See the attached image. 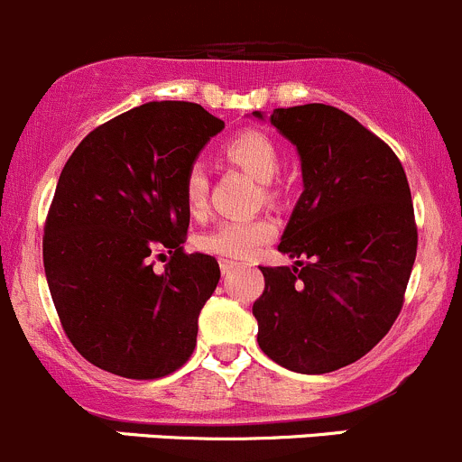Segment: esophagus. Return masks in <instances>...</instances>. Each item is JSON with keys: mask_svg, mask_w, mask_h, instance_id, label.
<instances>
[{"mask_svg": "<svg viewBox=\"0 0 462 462\" xmlns=\"http://www.w3.org/2000/svg\"><path fill=\"white\" fill-rule=\"evenodd\" d=\"M236 263H231V260H220V269H222V273H231L233 269H236Z\"/></svg>", "mask_w": 462, "mask_h": 462, "instance_id": "34e87169", "label": "esophagus"}]
</instances>
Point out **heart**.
<instances>
[{
    "label": "heart",
    "mask_w": 462,
    "mask_h": 462,
    "mask_svg": "<svg viewBox=\"0 0 462 462\" xmlns=\"http://www.w3.org/2000/svg\"><path fill=\"white\" fill-rule=\"evenodd\" d=\"M225 155L260 184H269L278 175L282 162L278 144L260 131H242L240 135L231 137L225 146ZM207 169L196 162L184 175V199L193 216H199L207 208ZM264 196H271L266 187ZM271 236H273V225L266 217H246V220L220 222L216 229L199 236L198 245L199 249L217 258L245 260L251 258Z\"/></svg>",
    "instance_id": "b5f03b06"
}]
</instances>
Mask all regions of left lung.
I'll return each instance as SVG.
<instances>
[{"label":"left lung","mask_w":462,"mask_h":462,"mask_svg":"<svg viewBox=\"0 0 462 462\" xmlns=\"http://www.w3.org/2000/svg\"><path fill=\"white\" fill-rule=\"evenodd\" d=\"M251 116L296 146L302 169V193L278 245L296 263L260 266L258 345L291 372H336L369 354L401 313L418 245L405 169L340 108Z\"/></svg>","instance_id":"left-lung-1"}]
</instances>
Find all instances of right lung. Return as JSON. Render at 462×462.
I'll return each mask as SVG.
<instances>
[{
    "instance_id": "right-lung-1",
    "label": "right lung",
    "mask_w": 462,
    "mask_h": 462,
    "mask_svg": "<svg viewBox=\"0 0 462 462\" xmlns=\"http://www.w3.org/2000/svg\"><path fill=\"white\" fill-rule=\"evenodd\" d=\"M222 128L199 104L149 102L90 131L66 162L44 271L66 336L95 367L160 378L196 349L220 266L180 246L191 217L184 175ZM162 248L171 260L158 274L150 254Z\"/></svg>"
}]
</instances>
